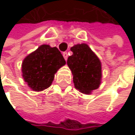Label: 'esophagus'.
Listing matches in <instances>:
<instances>
[{
    "label": "esophagus",
    "mask_w": 135,
    "mask_h": 135,
    "mask_svg": "<svg viewBox=\"0 0 135 135\" xmlns=\"http://www.w3.org/2000/svg\"><path fill=\"white\" fill-rule=\"evenodd\" d=\"M62 54H63V56H64L65 60L67 61V58H68V53H67V52H64Z\"/></svg>",
    "instance_id": "1"
}]
</instances>
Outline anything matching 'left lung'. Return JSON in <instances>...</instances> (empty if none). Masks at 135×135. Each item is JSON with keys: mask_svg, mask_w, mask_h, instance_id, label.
Instances as JSON below:
<instances>
[{"mask_svg": "<svg viewBox=\"0 0 135 135\" xmlns=\"http://www.w3.org/2000/svg\"><path fill=\"white\" fill-rule=\"evenodd\" d=\"M67 65L73 74L74 87L83 94H91L99 88L102 79L101 62L86 44H75Z\"/></svg>", "mask_w": 135, "mask_h": 135, "instance_id": "8db88e82", "label": "left lung"}]
</instances>
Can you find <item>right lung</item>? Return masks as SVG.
I'll return each mask as SVG.
<instances>
[{
    "label": "right lung",
    "instance_id": "right-lung-1",
    "mask_svg": "<svg viewBox=\"0 0 135 135\" xmlns=\"http://www.w3.org/2000/svg\"><path fill=\"white\" fill-rule=\"evenodd\" d=\"M65 65V61L57 48L42 44L24 58L22 76L32 91L47 89L54 79L55 74Z\"/></svg>",
    "mask_w": 135,
    "mask_h": 135
}]
</instances>
